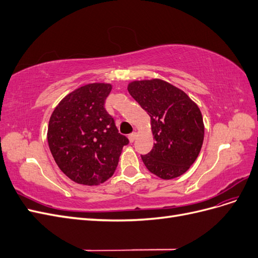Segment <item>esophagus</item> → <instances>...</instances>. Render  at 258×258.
Returning <instances> with one entry per match:
<instances>
[{"label":"esophagus","instance_id":"esophagus-1","mask_svg":"<svg viewBox=\"0 0 258 258\" xmlns=\"http://www.w3.org/2000/svg\"><path fill=\"white\" fill-rule=\"evenodd\" d=\"M137 137H138V134H137V132H132V134H130V135H129V137H128L129 141H130V142H134L135 140L137 139Z\"/></svg>","mask_w":258,"mask_h":258}]
</instances>
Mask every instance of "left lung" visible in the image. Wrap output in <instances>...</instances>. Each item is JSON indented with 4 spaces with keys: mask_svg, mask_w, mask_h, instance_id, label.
<instances>
[{
    "mask_svg": "<svg viewBox=\"0 0 258 258\" xmlns=\"http://www.w3.org/2000/svg\"><path fill=\"white\" fill-rule=\"evenodd\" d=\"M127 88L151 117L155 143L150 153L141 156L145 167L162 179L184 174L204 143L200 108L182 89L160 79L130 82Z\"/></svg>",
    "mask_w": 258,
    "mask_h": 258,
    "instance_id": "1",
    "label": "left lung"
}]
</instances>
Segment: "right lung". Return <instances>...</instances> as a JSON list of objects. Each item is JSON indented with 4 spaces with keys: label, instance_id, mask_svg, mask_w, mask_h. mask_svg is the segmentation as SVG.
Here are the masks:
<instances>
[{
    "label": "right lung",
    "instance_id": "right-lung-1",
    "mask_svg": "<svg viewBox=\"0 0 258 258\" xmlns=\"http://www.w3.org/2000/svg\"><path fill=\"white\" fill-rule=\"evenodd\" d=\"M111 90L108 83L86 84L68 93L49 118V150L60 170L75 183H104L129 142L104 108Z\"/></svg>",
    "mask_w": 258,
    "mask_h": 258
}]
</instances>
